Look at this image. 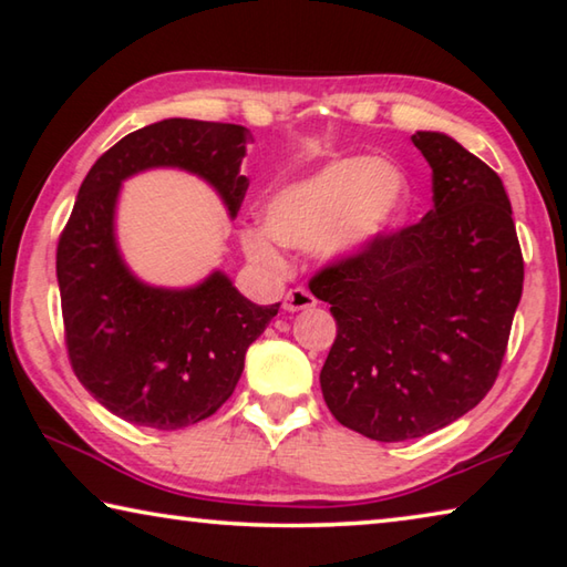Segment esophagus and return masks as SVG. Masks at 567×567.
I'll return each mask as SVG.
<instances>
[{"instance_id": "esophagus-1", "label": "esophagus", "mask_w": 567, "mask_h": 567, "mask_svg": "<svg viewBox=\"0 0 567 567\" xmlns=\"http://www.w3.org/2000/svg\"><path fill=\"white\" fill-rule=\"evenodd\" d=\"M318 305L315 300V295L310 290H305V287H295L285 295V310L287 312H297V310H310V307Z\"/></svg>"}]
</instances>
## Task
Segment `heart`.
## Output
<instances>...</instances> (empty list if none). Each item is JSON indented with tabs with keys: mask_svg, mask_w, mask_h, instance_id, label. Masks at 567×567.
I'll list each match as a JSON object with an SVG mask.
<instances>
[{
	"mask_svg": "<svg viewBox=\"0 0 567 567\" xmlns=\"http://www.w3.org/2000/svg\"><path fill=\"white\" fill-rule=\"evenodd\" d=\"M408 199V177L390 162L332 159L272 192L262 209L265 229H245L243 247L249 260L275 272L285 267L275 243L295 249L320 245L328 257L360 255L400 225Z\"/></svg>",
	"mask_w": 567,
	"mask_h": 567,
	"instance_id": "heart-1",
	"label": "heart"
}]
</instances>
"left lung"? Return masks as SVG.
Returning <instances> with one entry per match:
<instances>
[{
    "label": "left lung",
    "instance_id": "8db88e82",
    "mask_svg": "<svg viewBox=\"0 0 567 567\" xmlns=\"http://www.w3.org/2000/svg\"><path fill=\"white\" fill-rule=\"evenodd\" d=\"M412 145L433 167V209L310 280L338 322L322 398L380 443L435 433L491 392L525 275L503 179L443 132Z\"/></svg>",
    "mask_w": 567,
    "mask_h": 567
}]
</instances>
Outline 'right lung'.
I'll list each match as a JSON object with an SVG mask.
<instances>
[{"label": "right lung", "instance_id": "right-lung-1", "mask_svg": "<svg viewBox=\"0 0 567 567\" xmlns=\"http://www.w3.org/2000/svg\"><path fill=\"white\" fill-rule=\"evenodd\" d=\"M247 127L162 120L130 132L94 162L56 245L64 342L76 380L132 425L179 430L233 395L245 352L280 310L255 305L223 272L189 290L150 287L122 262L114 205L122 179L179 167L213 185L229 215L243 207Z\"/></svg>", "mask_w": 567, "mask_h": 567}]
</instances>
